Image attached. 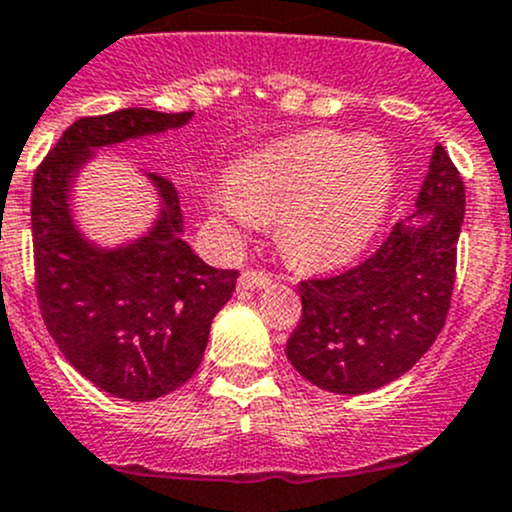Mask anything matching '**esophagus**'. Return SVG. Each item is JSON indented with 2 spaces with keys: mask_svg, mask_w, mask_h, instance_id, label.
Segmentation results:
<instances>
[{
  "mask_svg": "<svg viewBox=\"0 0 512 512\" xmlns=\"http://www.w3.org/2000/svg\"><path fill=\"white\" fill-rule=\"evenodd\" d=\"M268 283H271V273L261 271V268H246L239 276L241 288H263L268 286Z\"/></svg>",
  "mask_w": 512,
  "mask_h": 512,
  "instance_id": "esophagus-1",
  "label": "esophagus"
}]
</instances>
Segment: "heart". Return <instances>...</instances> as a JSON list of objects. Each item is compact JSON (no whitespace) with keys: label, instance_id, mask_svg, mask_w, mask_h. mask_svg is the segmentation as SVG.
<instances>
[{"label":"heart","instance_id":"obj_1","mask_svg":"<svg viewBox=\"0 0 512 512\" xmlns=\"http://www.w3.org/2000/svg\"><path fill=\"white\" fill-rule=\"evenodd\" d=\"M396 191V159L378 139L311 131L258 151L234 171L214 209L241 226L281 221V244L301 266L351 261L381 229Z\"/></svg>","mask_w":512,"mask_h":512}]
</instances>
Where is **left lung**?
I'll return each mask as SVG.
<instances>
[{
	"label": "left lung",
	"instance_id": "left-lung-1",
	"mask_svg": "<svg viewBox=\"0 0 512 512\" xmlns=\"http://www.w3.org/2000/svg\"><path fill=\"white\" fill-rule=\"evenodd\" d=\"M463 216V179L438 144L416 211L366 261L298 283L303 316L286 343L291 366L343 396L411 371L448 318Z\"/></svg>",
	"mask_w": 512,
	"mask_h": 512
}]
</instances>
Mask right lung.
I'll list each match as a JSON object with an SVG mask.
<instances>
[{
  "label": "right lung",
  "mask_w": 512,
  "mask_h": 512,
  "mask_svg": "<svg viewBox=\"0 0 512 512\" xmlns=\"http://www.w3.org/2000/svg\"><path fill=\"white\" fill-rule=\"evenodd\" d=\"M189 119L151 109L82 116L34 171V291L47 331L84 378L126 401H154L194 376L239 271L209 266L181 239L179 194L161 176H151L164 201L154 229L126 249H91L69 216V181L96 146Z\"/></svg>",
  "instance_id": "add662e5"
}]
</instances>
